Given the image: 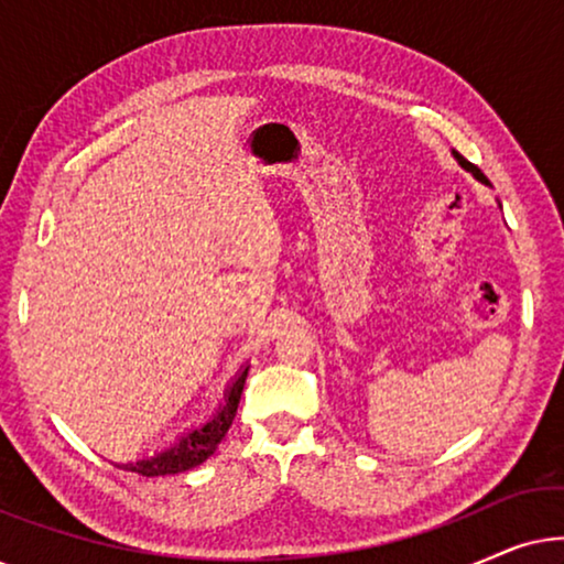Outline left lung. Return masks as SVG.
Returning a JSON list of instances; mask_svg holds the SVG:
<instances>
[{
  "label": "left lung",
  "instance_id": "1",
  "mask_svg": "<svg viewBox=\"0 0 564 564\" xmlns=\"http://www.w3.org/2000/svg\"><path fill=\"white\" fill-rule=\"evenodd\" d=\"M452 153H454V159H457V161H459V166H462V169H467V172H469V174H473L477 182H482V184H490V182H488V176H485V174L480 172V169H477L475 164H469V161H467L465 156H462V153H457V151H452Z\"/></svg>",
  "mask_w": 564,
  "mask_h": 564
}]
</instances>
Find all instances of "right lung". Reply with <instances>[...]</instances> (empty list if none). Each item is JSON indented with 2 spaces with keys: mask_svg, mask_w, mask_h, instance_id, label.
<instances>
[{
  "mask_svg": "<svg viewBox=\"0 0 564 564\" xmlns=\"http://www.w3.org/2000/svg\"><path fill=\"white\" fill-rule=\"evenodd\" d=\"M246 375H249V367H243L236 380L230 382V388L226 390V400H223L218 413H215L210 421L187 431V434L176 438L169 449L153 454V457H143L118 467L128 469V473H138L143 477H159V475H180V473H187L192 467L203 465V462L218 449V444L223 442V436L228 434L230 423L236 419L238 400H241V392L246 384Z\"/></svg>",
  "mask_w": 564,
  "mask_h": 564,
  "instance_id": "obj_1",
  "label": "right lung"
}]
</instances>
